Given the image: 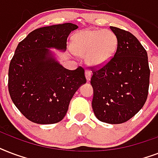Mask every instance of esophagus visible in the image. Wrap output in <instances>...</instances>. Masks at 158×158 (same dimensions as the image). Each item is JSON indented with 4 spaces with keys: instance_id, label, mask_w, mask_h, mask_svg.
Returning <instances> with one entry per match:
<instances>
[{
    "instance_id": "obj_1",
    "label": "esophagus",
    "mask_w": 158,
    "mask_h": 158,
    "mask_svg": "<svg viewBox=\"0 0 158 158\" xmlns=\"http://www.w3.org/2000/svg\"><path fill=\"white\" fill-rule=\"evenodd\" d=\"M85 76L86 80L90 81V77H91V72L89 70H85Z\"/></svg>"
}]
</instances>
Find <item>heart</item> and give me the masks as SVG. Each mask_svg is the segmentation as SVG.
<instances>
[{
	"instance_id": "heart-1",
	"label": "heart",
	"mask_w": 158,
	"mask_h": 158,
	"mask_svg": "<svg viewBox=\"0 0 158 158\" xmlns=\"http://www.w3.org/2000/svg\"><path fill=\"white\" fill-rule=\"evenodd\" d=\"M118 46L115 35L108 29L84 30L73 37V49L78 55L85 57L90 65L101 66L110 62Z\"/></svg>"
}]
</instances>
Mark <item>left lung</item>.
Listing matches in <instances>:
<instances>
[{
  "instance_id": "obj_1",
  "label": "left lung",
  "mask_w": 158,
  "mask_h": 158,
  "mask_svg": "<svg viewBox=\"0 0 158 158\" xmlns=\"http://www.w3.org/2000/svg\"><path fill=\"white\" fill-rule=\"evenodd\" d=\"M118 40L113 58L101 68L91 67L92 106L99 120L124 123L144 106L149 88L148 53L129 31L110 26Z\"/></svg>"
}]
</instances>
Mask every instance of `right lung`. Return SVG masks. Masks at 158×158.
Instances as JSON below:
<instances>
[{"mask_svg":"<svg viewBox=\"0 0 158 158\" xmlns=\"http://www.w3.org/2000/svg\"><path fill=\"white\" fill-rule=\"evenodd\" d=\"M72 23L42 27L19 43L8 73L10 98L23 115L40 124L59 122L71 99L86 82L84 68L68 70L60 65L48 48L65 51Z\"/></svg>","mask_w":158,"mask_h":158,"instance_id":"1","label":"right lung"}]
</instances>
